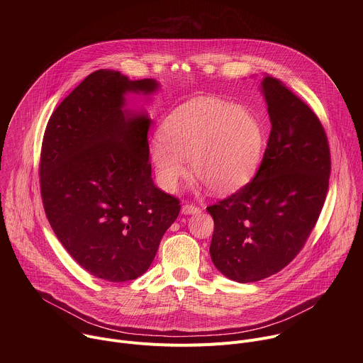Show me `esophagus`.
<instances>
[{
    "instance_id": "34e87169",
    "label": "esophagus",
    "mask_w": 363,
    "mask_h": 363,
    "mask_svg": "<svg viewBox=\"0 0 363 363\" xmlns=\"http://www.w3.org/2000/svg\"><path fill=\"white\" fill-rule=\"evenodd\" d=\"M181 213L185 214V216L198 214V213H201V208H199V206H196V205H192V203H185V205H182Z\"/></svg>"
}]
</instances>
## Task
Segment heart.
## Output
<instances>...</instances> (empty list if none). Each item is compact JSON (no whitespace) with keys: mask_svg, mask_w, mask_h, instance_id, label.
Masks as SVG:
<instances>
[{"mask_svg":"<svg viewBox=\"0 0 363 363\" xmlns=\"http://www.w3.org/2000/svg\"><path fill=\"white\" fill-rule=\"evenodd\" d=\"M264 129L251 112L230 103L198 97L175 108L161 123L149 153L161 186L175 191L186 174L213 194L244 186L262 161Z\"/></svg>","mask_w":363,"mask_h":363,"instance_id":"1","label":"heart"}]
</instances>
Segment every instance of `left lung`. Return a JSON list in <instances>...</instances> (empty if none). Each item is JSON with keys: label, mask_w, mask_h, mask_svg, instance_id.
I'll return each mask as SVG.
<instances>
[{"label": "left lung", "mask_w": 363, "mask_h": 363, "mask_svg": "<svg viewBox=\"0 0 363 363\" xmlns=\"http://www.w3.org/2000/svg\"><path fill=\"white\" fill-rule=\"evenodd\" d=\"M262 91L272 130L260 168L241 189L206 206L214 218L211 260L238 283L270 277L293 260L329 188L330 150L319 118L279 79L266 76Z\"/></svg>", "instance_id": "left-lung-1"}]
</instances>
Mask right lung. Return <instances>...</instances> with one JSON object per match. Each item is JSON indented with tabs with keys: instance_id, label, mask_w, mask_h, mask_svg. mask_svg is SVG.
Returning a JSON list of instances; mask_svg holds the SVG:
<instances>
[{
	"instance_id": "1",
	"label": "right lung",
	"mask_w": 363,
	"mask_h": 363,
	"mask_svg": "<svg viewBox=\"0 0 363 363\" xmlns=\"http://www.w3.org/2000/svg\"><path fill=\"white\" fill-rule=\"evenodd\" d=\"M158 89L153 79L93 72L44 132L40 188L48 223L74 260L106 281L142 276L181 210L179 199L152 181L150 119L125 109L126 93Z\"/></svg>"
}]
</instances>
